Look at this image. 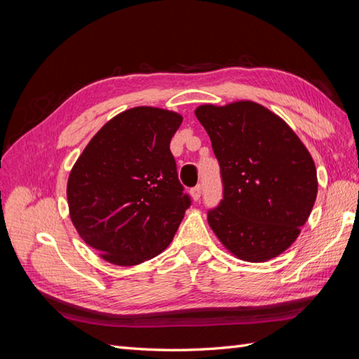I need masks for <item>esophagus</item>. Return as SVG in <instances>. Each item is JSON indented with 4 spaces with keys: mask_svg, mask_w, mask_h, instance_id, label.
<instances>
[{
    "mask_svg": "<svg viewBox=\"0 0 359 359\" xmlns=\"http://www.w3.org/2000/svg\"><path fill=\"white\" fill-rule=\"evenodd\" d=\"M190 194H191L193 201H199L201 199V194H202V186H201V184H199V186H196V187H193L190 190Z\"/></svg>",
    "mask_w": 359,
    "mask_h": 359,
    "instance_id": "34e87169",
    "label": "esophagus"
}]
</instances>
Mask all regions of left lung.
Segmentation results:
<instances>
[{"label": "left lung", "mask_w": 359, "mask_h": 359, "mask_svg": "<svg viewBox=\"0 0 359 359\" xmlns=\"http://www.w3.org/2000/svg\"><path fill=\"white\" fill-rule=\"evenodd\" d=\"M196 118L220 165L223 199L208 210L222 244L265 262L297 240L318 194L314 161L293 130L255 102L202 104Z\"/></svg>", "instance_id": "1"}]
</instances>
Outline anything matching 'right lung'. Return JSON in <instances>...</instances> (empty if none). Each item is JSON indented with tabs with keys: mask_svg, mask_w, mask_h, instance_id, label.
I'll use <instances>...</instances> for the list:
<instances>
[{
	"mask_svg": "<svg viewBox=\"0 0 359 359\" xmlns=\"http://www.w3.org/2000/svg\"><path fill=\"white\" fill-rule=\"evenodd\" d=\"M181 123L177 112L133 107L106 123L74 163L70 219L107 262L130 266L161 253L191 205L169 148Z\"/></svg>",
	"mask_w": 359,
	"mask_h": 359,
	"instance_id": "right-lung-1",
	"label": "right lung"
}]
</instances>
